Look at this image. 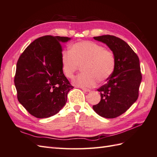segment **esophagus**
Wrapping results in <instances>:
<instances>
[{"mask_svg":"<svg viewBox=\"0 0 157 157\" xmlns=\"http://www.w3.org/2000/svg\"><path fill=\"white\" fill-rule=\"evenodd\" d=\"M81 88H82V90L83 91H86V92H89V91H90V90L88 89V88H86V87H81Z\"/></svg>","mask_w":157,"mask_h":157,"instance_id":"34e87169","label":"esophagus"}]
</instances>
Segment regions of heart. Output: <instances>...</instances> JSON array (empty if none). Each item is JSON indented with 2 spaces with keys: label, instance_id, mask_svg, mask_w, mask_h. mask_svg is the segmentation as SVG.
<instances>
[{
  "label": "heart",
  "instance_id": "1",
  "mask_svg": "<svg viewBox=\"0 0 157 157\" xmlns=\"http://www.w3.org/2000/svg\"><path fill=\"white\" fill-rule=\"evenodd\" d=\"M80 67L83 73L74 80L80 87H93L98 81L109 79L115 68V58L111 50L91 41H80L70 46L62 58V71L68 79H72Z\"/></svg>",
  "mask_w": 157,
  "mask_h": 157
}]
</instances>
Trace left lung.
Instances as JSON below:
<instances>
[{
	"label": "left lung",
	"instance_id": "8db88e82",
	"mask_svg": "<svg viewBox=\"0 0 157 157\" xmlns=\"http://www.w3.org/2000/svg\"><path fill=\"white\" fill-rule=\"evenodd\" d=\"M110 48L115 58V68L107 82L98 90L101 101L93 105L101 117L113 119L124 113L139 97L142 74L139 57L128 44L111 35L94 37Z\"/></svg>",
	"mask_w": 157,
	"mask_h": 157
}]
</instances>
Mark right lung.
I'll use <instances>...</instances> for the list:
<instances>
[{"mask_svg":"<svg viewBox=\"0 0 157 157\" xmlns=\"http://www.w3.org/2000/svg\"><path fill=\"white\" fill-rule=\"evenodd\" d=\"M71 38L44 36L32 42L19 57L14 85L20 103L36 118L58 113L74 87L62 71L61 43Z\"/></svg>","mask_w":157,"mask_h":157,"instance_id":"add662e5","label":"right lung"}]
</instances>
